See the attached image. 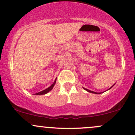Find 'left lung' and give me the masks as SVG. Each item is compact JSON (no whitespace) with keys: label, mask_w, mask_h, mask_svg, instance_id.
Masks as SVG:
<instances>
[{"label":"left lung","mask_w":135,"mask_h":135,"mask_svg":"<svg viewBox=\"0 0 135 135\" xmlns=\"http://www.w3.org/2000/svg\"><path fill=\"white\" fill-rule=\"evenodd\" d=\"M113 86H114V85H113ZM112 86H111V87H110V88H109V89H110V88H112ZM84 88V89H85V90H86V91H88V92H90V93H95V94H100V93H97V92H95V91H91V90H88V89H86V88ZM109 89H108V90H109Z\"/></svg>","instance_id":"8db88e82"}]
</instances>
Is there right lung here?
I'll use <instances>...</instances> for the list:
<instances>
[{
    "instance_id": "right-lung-1",
    "label": "right lung",
    "mask_w": 135,
    "mask_h": 135,
    "mask_svg": "<svg viewBox=\"0 0 135 135\" xmlns=\"http://www.w3.org/2000/svg\"><path fill=\"white\" fill-rule=\"evenodd\" d=\"M55 82H56V80L54 81V83L52 84L51 86H49V88H47V89L43 90V91H40V92H38V93H35V95H44V94H46V93H47L49 92V91H50V90H52L53 87L54 86V85H55Z\"/></svg>"
}]
</instances>
